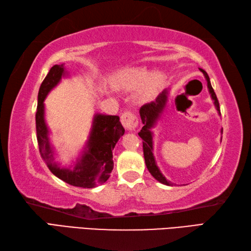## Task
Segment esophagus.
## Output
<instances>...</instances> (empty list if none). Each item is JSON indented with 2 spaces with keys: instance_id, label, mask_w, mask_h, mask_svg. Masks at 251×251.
I'll list each match as a JSON object with an SVG mask.
<instances>
[{
  "instance_id": "34e87169",
  "label": "esophagus",
  "mask_w": 251,
  "mask_h": 251,
  "mask_svg": "<svg viewBox=\"0 0 251 251\" xmlns=\"http://www.w3.org/2000/svg\"><path fill=\"white\" fill-rule=\"evenodd\" d=\"M121 122L127 130H135L138 126V117L132 112H124L121 116Z\"/></svg>"
}]
</instances>
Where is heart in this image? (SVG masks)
Masks as SVG:
<instances>
[{"instance_id":"heart-1","label":"heart","mask_w":251,"mask_h":251,"mask_svg":"<svg viewBox=\"0 0 251 251\" xmlns=\"http://www.w3.org/2000/svg\"><path fill=\"white\" fill-rule=\"evenodd\" d=\"M166 82L163 72L151 73L146 68H130L117 73L116 86L127 90H135L141 87L139 97L142 101H149L156 97Z\"/></svg>"}]
</instances>
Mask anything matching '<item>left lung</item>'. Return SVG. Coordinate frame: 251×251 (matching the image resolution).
<instances>
[{"mask_svg": "<svg viewBox=\"0 0 251 251\" xmlns=\"http://www.w3.org/2000/svg\"><path fill=\"white\" fill-rule=\"evenodd\" d=\"M200 70L202 72V74H204V76L207 81L208 90H209V94L211 96V99L214 100V104L216 106L218 113L221 115L219 101H218L217 96L214 92V88L211 86L209 76H208V74L206 73L205 70H202V69H200ZM167 100H168V90L165 89L157 96L155 101H152V102L147 103L141 106L139 112H140V117H141L143 127L142 129L138 132V135H139L141 139L143 140L142 141L143 155H145V161H146V165L149 172H150V174L153 176V177L157 181H159L161 183L166 184V185H173V183L170 182V181H168L164 177L163 174L161 173V170H159V168L157 167V165L155 163V158H154V155H153V132L151 131L154 125L156 124L157 120H159V117H161L165 106H166Z\"/></svg>", "mask_w": 251, "mask_h": 251, "instance_id": "1", "label": "left lung"}]
</instances>
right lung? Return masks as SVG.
Listing matches in <instances>:
<instances>
[{
  "label": "right lung",
  "mask_w": 251,
  "mask_h": 251,
  "mask_svg": "<svg viewBox=\"0 0 251 251\" xmlns=\"http://www.w3.org/2000/svg\"><path fill=\"white\" fill-rule=\"evenodd\" d=\"M63 63L51 67L37 95L35 113L36 138L40 154L47 167L57 178L73 186L92 189L109 179L113 169V149L125 129L116 115L95 114L88 141L82 155L71 167L63 168L55 162V153L50 142V130L45 122L44 100L50 90L57 86L63 76L67 75Z\"/></svg>",
  "instance_id": "right-lung-1"
}]
</instances>
